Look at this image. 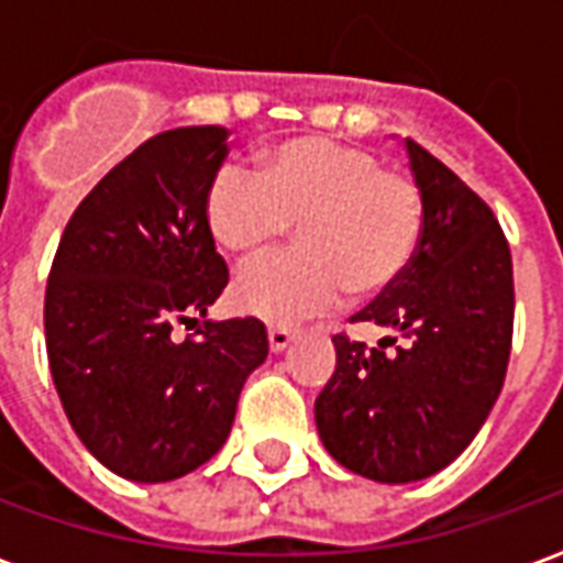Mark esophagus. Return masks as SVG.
I'll list each match as a JSON object with an SVG mask.
<instances>
[{"label":"esophagus","instance_id":"34e87169","mask_svg":"<svg viewBox=\"0 0 563 563\" xmlns=\"http://www.w3.org/2000/svg\"><path fill=\"white\" fill-rule=\"evenodd\" d=\"M266 339H269V351L278 354V351H285L287 344L294 342V330H287V327H269Z\"/></svg>","mask_w":563,"mask_h":563}]
</instances>
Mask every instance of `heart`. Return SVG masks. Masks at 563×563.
Segmentation results:
<instances>
[{
  "label": "heart",
  "mask_w": 563,
  "mask_h": 563,
  "mask_svg": "<svg viewBox=\"0 0 563 563\" xmlns=\"http://www.w3.org/2000/svg\"><path fill=\"white\" fill-rule=\"evenodd\" d=\"M203 216L212 240L252 264L285 240L297 252L249 269L233 287L236 309L294 323L339 299H372L396 285L420 252L426 197L420 183L366 146L297 137L266 150L257 174L221 167Z\"/></svg>",
  "instance_id": "heart-1"
}]
</instances>
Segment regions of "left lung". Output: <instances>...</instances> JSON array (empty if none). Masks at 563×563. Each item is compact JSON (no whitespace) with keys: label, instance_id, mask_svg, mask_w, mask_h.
<instances>
[{"label":"left lung","instance_id":"obj_1","mask_svg":"<svg viewBox=\"0 0 563 563\" xmlns=\"http://www.w3.org/2000/svg\"><path fill=\"white\" fill-rule=\"evenodd\" d=\"M408 155L426 197L420 252L351 318L389 335L375 347L332 335L339 360L314 401L332 459L377 483L432 477L474 441L512 344V257L495 212L417 141Z\"/></svg>","mask_w":563,"mask_h":563}]
</instances>
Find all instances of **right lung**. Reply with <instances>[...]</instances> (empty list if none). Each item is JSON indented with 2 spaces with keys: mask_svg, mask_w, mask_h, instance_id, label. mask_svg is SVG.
<instances>
[{
  "mask_svg": "<svg viewBox=\"0 0 563 563\" xmlns=\"http://www.w3.org/2000/svg\"><path fill=\"white\" fill-rule=\"evenodd\" d=\"M228 129L155 134L74 209L44 294L51 375L68 422L113 474L186 477L231 434L240 389L266 360L257 318L201 321L228 287L203 197Z\"/></svg>",
  "mask_w": 563,
  "mask_h": 563,
  "instance_id": "obj_1",
  "label": "right lung"
}]
</instances>
